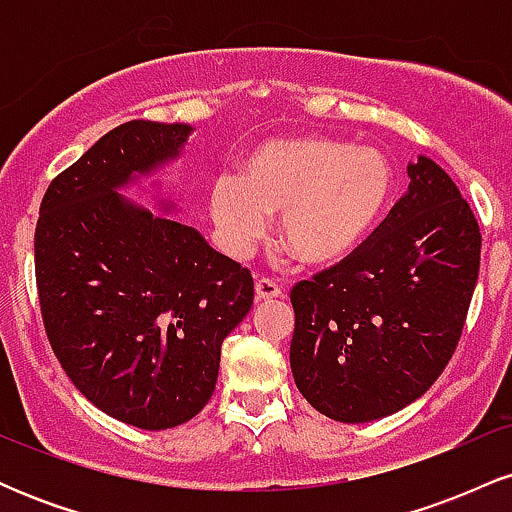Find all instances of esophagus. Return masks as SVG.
Here are the masks:
<instances>
[{
    "label": "esophagus",
    "instance_id": "esophagus-1",
    "mask_svg": "<svg viewBox=\"0 0 512 512\" xmlns=\"http://www.w3.org/2000/svg\"><path fill=\"white\" fill-rule=\"evenodd\" d=\"M255 296L257 301H272V298L281 296V286L274 279H269V276H262L255 284Z\"/></svg>",
    "mask_w": 512,
    "mask_h": 512
}]
</instances>
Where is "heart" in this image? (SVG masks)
<instances>
[{
  "mask_svg": "<svg viewBox=\"0 0 512 512\" xmlns=\"http://www.w3.org/2000/svg\"><path fill=\"white\" fill-rule=\"evenodd\" d=\"M395 195L390 158L373 146L322 134L264 139L240 178L214 180L211 219L233 250H245L281 214V245L303 264H332L366 243Z\"/></svg>",
  "mask_w": 512,
  "mask_h": 512,
  "instance_id": "1",
  "label": "heart"
}]
</instances>
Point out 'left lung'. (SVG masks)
Segmentation results:
<instances>
[{
  "mask_svg": "<svg viewBox=\"0 0 512 512\" xmlns=\"http://www.w3.org/2000/svg\"><path fill=\"white\" fill-rule=\"evenodd\" d=\"M361 248L291 289V370L320 414L366 424L404 409L455 354L479 279L481 233L431 158Z\"/></svg>",
  "mask_w": 512,
  "mask_h": 512,
  "instance_id": "left-lung-1",
  "label": "left lung"
}]
</instances>
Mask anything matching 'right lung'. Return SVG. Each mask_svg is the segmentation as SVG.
<instances>
[{"label": "right lung", "instance_id": "1", "mask_svg": "<svg viewBox=\"0 0 512 512\" xmlns=\"http://www.w3.org/2000/svg\"><path fill=\"white\" fill-rule=\"evenodd\" d=\"M190 125L132 120L50 182L35 284L50 346L76 390L146 431L190 421L214 395L221 344L250 313V269L120 187L180 154Z\"/></svg>", "mask_w": 512, "mask_h": 512}]
</instances>
